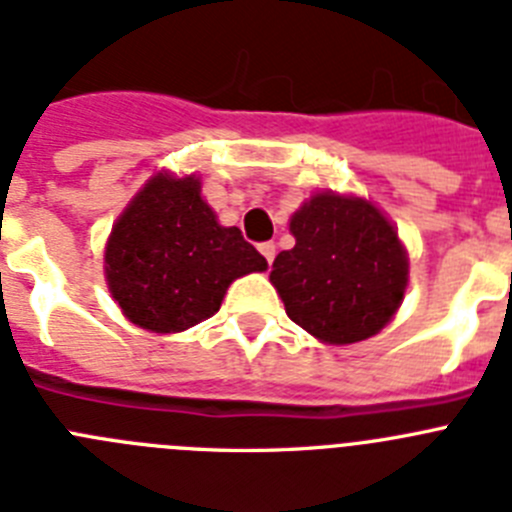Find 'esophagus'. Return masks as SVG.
Returning a JSON list of instances; mask_svg holds the SVG:
<instances>
[{
  "instance_id": "1",
  "label": "esophagus",
  "mask_w": 512,
  "mask_h": 512,
  "mask_svg": "<svg viewBox=\"0 0 512 512\" xmlns=\"http://www.w3.org/2000/svg\"><path fill=\"white\" fill-rule=\"evenodd\" d=\"M259 251H261V256H264L266 261H274V256H277V246H274V243H261L259 246Z\"/></svg>"
}]
</instances>
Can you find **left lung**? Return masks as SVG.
<instances>
[{
    "label": "left lung",
    "mask_w": 512,
    "mask_h": 512,
    "mask_svg": "<svg viewBox=\"0 0 512 512\" xmlns=\"http://www.w3.org/2000/svg\"><path fill=\"white\" fill-rule=\"evenodd\" d=\"M295 248L271 266L289 320L333 346L377 336L408 287L395 225L361 197L320 192L289 220Z\"/></svg>",
    "instance_id": "8db88e82"
}]
</instances>
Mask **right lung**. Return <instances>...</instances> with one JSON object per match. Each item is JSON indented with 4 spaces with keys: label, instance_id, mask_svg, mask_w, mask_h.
<instances>
[{
    "label": "right lung",
    "instance_id": "add662e5",
    "mask_svg": "<svg viewBox=\"0 0 512 512\" xmlns=\"http://www.w3.org/2000/svg\"><path fill=\"white\" fill-rule=\"evenodd\" d=\"M266 259L238 228H223L202 200L200 179L156 174L112 225L104 277L130 323L179 333L220 310L238 277Z\"/></svg>",
    "mask_w": 512,
    "mask_h": 512
}]
</instances>
